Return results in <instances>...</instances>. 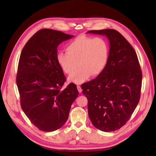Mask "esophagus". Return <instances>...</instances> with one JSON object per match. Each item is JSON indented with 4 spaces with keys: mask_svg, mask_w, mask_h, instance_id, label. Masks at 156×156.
I'll list each match as a JSON object with an SVG mask.
<instances>
[{
    "mask_svg": "<svg viewBox=\"0 0 156 156\" xmlns=\"http://www.w3.org/2000/svg\"><path fill=\"white\" fill-rule=\"evenodd\" d=\"M77 89H78V92H79V93H81V92H82V89H81V87L80 86L77 85Z\"/></svg>",
    "mask_w": 156,
    "mask_h": 156,
    "instance_id": "obj_1",
    "label": "esophagus"
}]
</instances>
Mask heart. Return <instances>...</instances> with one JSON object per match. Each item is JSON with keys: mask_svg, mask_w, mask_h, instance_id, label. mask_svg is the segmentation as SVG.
I'll use <instances>...</instances> for the list:
<instances>
[{"mask_svg": "<svg viewBox=\"0 0 156 156\" xmlns=\"http://www.w3.org/2000/svg\"><path fill=\"white\" fill-rule=\"evenodd\" d=\"M66 52L57 54V62L69 75L75 72L78 65L80 69L69 80L81 84L91 75L97 76L104 70L108 59L109 48L107 41L102 37L80 36L66 46Z\"/></svg>", "mask_w": 156, "mask_h": 156, "instance_id": "b5f03b06", "label": "heart"}]
</instances>
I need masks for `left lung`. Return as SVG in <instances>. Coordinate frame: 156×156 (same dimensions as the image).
<instances>
[{"label": "left lung", "mask_w": 156, "mask_h": 156, "mask_svg": "<svg viewBox=\"0 0 156 156\" xmlns=\"http://www.w3.org/2000/svg\"><path fill=\"white\" fill-rule=\"evenodd\" d=\"M87 33L105 36L110 47L104 70L96 78L81 85L88 101L89 117L96 128L114 131L126 124L140 101V63L134 49L119 31L105 29Z\"/></svg>", "instance_id": "obj_1"}]
</instances>
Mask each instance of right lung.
<instances>
[{"label":"right lung","instance_id":"1","mask_svg":"<svg viewBox=\"0 0 156 156\" xmlns=\"http://www.w3.org/2000/svg\"><path fill=\"white\" fill-rule=\"evenodd\" d=\"M73 35L42 29L36 32L21 51L16 84L22 110L40 130L51 132L67 120L71 105L78 96L76 84L66 81L56 60L57 47Z\"/></svg>","mask_w":156,"mask_h":156}]
</instances>
